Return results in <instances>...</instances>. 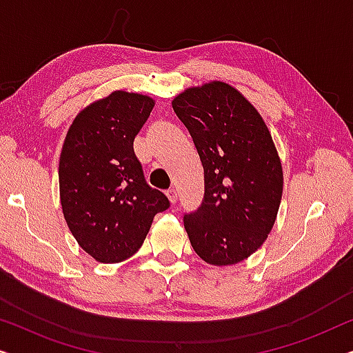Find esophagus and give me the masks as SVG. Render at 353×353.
<instances>
[{
    "instance_id": "obj_1",
    "label": "esophagus",
    "mask_w": 353,
    "mask_h": 353,
    "mask_svg": "<svg viewBox=\"0 0 353 353\" xmlns=\"http://www.w3.org/2000/svg\"><path fill=\"white\" fill-rule=\"evenodd\" d=\"M167 197H168V201L172 202V204H175L176 199H178V194H176V191L173 190V188H170V190H167Z\"/></svg>"
}]
</instances>
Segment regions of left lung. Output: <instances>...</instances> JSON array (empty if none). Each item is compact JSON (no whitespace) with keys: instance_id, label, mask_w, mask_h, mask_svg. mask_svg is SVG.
<instances>
[{"instance_id":"obj_1","label":"left lung","mask_w":353,"mask_h":353,"mask_svg":"<svg viewBox=\"0 0 353 353\" xmlns=\"http://www.w3.org/2000/svg\"><path fill=\"white\" fill-rule=\"evenodd\" d=\"M204 167V199L185 214L196 254L210 265L252 255L272 231L283 194V168L257 109L233 86L210 81L173 99Z\"/></svg>"}]
</instances>
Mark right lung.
Instances as JSON below:
<instances>
[{
    "instance_id": "add662e5",
    "label": "right lung",
    "mask_w": 353,
    "mask_h": 353,
    "mask_svg": "<svg viewBox=\"0 0 353 353\" xmlns=\"http://www.w3.org/2000/svg\"><path fill=\"white\" fill-rule=\"evenodd\" d=\"M154 108L149 96L114 91L77 115L59 159L61 205L80 248L117 263L144 243L154 215L170 207L146 183L133 149Z\"/></svg>"
}]
</instances>
